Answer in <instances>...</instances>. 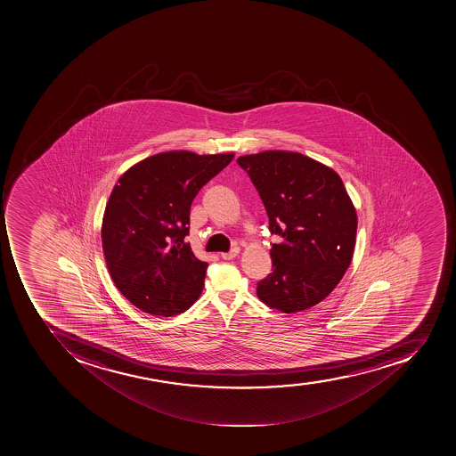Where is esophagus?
I'll list each match as a JSON object with an SVG mask.
<instances>
[{
  "mask_svg": "<svg viewBox=\"0 0 456 456\" xmlns=\"http://www.w3.org/2000/svg\"><path fill=\"white\" fill-rule=\"evenodd\" d=\"M239 253H240V248H239L238 246H234L230 252L222 253V257L224 260H232L238 256Z\"/></svg>",
  "mask_w": 456,
  "mask_h": 456,
  "instance_id": "esophagus-1",
  "label": "esophagus"
}]
</instances>
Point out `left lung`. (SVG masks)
I'll return each instance as SVG.
<instances>
[{"instance_id": "obj_1", "label": "left lung", "mask_w": 456, "mask_h": 456, "mask_svg": "<svg viewBox=\"0 0 456 456\" xmlns=\"http://www.w3.org/2000/svg\"><path fill=\"white\" fill-rule=\"evenodd\" d=\"M238 164L264 201L271 233L281 238L271 248L273 272L257 282V297L285 314L316 305L353 260L357 213L343 180L330 167L288 151L243 155Z\"/></svg>"}]
</instances>
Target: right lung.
<instances>
[{
  "mask_svg": "<svg viewBox=\"0 0 456 456\" xmlns=\"http://www.w3.org/2000/svg\"><path fill=\"white\" fill-rule=\"evenodd\" d=\"M233 157L168 151L119 177L103 215L102 248L110 278L132 305L173 316L199 299L208 265L184 240L190 208Z\"/></svg>",
  "mask_w": 456,
  "mask_h": 456,
  "instance_id": "right-lung-1",
  "label": "right lung"
}]
</instances>
